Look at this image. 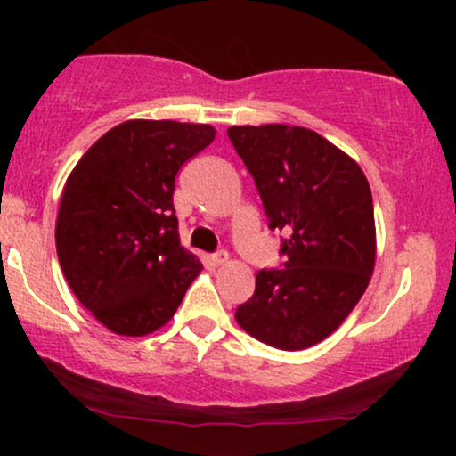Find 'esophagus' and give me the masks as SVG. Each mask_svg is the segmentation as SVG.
Here are the masks:
<instances>
[{
  "mask_svg": "<svg viewBox=\"0 0 456 456\" xmlns=\"http://www.w3.org/2000/svg\"><path fill=\"white\" fill-rule=\"evenodd\" d=\"M210 261H212V265H224L229 261V255L224 253V250H218V253L212 255Z\"/></svg>",
  "mask_w": 456,
  "mask_h": 456,
  "instance_id": "esophagus-1",
  "label": "esophagus"
}]
</instances>
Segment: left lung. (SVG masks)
<instances>
[{
	"label": "left lung",
	"mask_w": 456,
	"mask_h": 456,
	"mask_svg": "<svg viewBox=\"0 0 456 456\" xmlns=\"http://www.w3.org/2000/svg\"><path fill=\"white\" fill-rule=\"evenodd\" d=\"M268 227L282 232V270H259L235 319L285 352L330 337L354 311L375 268L370 186L358 162L315 130L287 124L232 126Z\"/></svg>",
	"instance_id": "obj_1"
}]
</instances>
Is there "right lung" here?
I'll return each instance as SVG.
<instances>
[{
  "instance_id": "obj_1",
  "label": "right lung",
  "mask_w": 456,
  "mask_h": 456,
  "mask_svg": "<svg viewBox=\"0 0 456 456\" xmlns=\"http://www.w3.org/2000/svg\"><path fill=\"white\" fill-rule=\"evenodd\" d=\"M208 124L128 119L92 145L61 192L57 259L83 306L115 334L165 326L201 272L180 244L175 175L214 141Z\"/></svg>"
}]
</instances>
